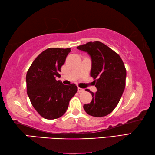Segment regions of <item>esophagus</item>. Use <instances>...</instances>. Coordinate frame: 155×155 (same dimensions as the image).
Instances as JSON below:
<instances>
[{
    "label": "esophagus",
    "mask_w": 155,
    "mask_h": 155,
    "mask_svg": "<svg viewBox=\"0 0 155 155\" xmlns=\"http://www.w3.org/2000/svg\"><path fill=\"white\" fill-rule=\"evenodd\" d=\"M78 92H83V91H84V89L78 87Z\"/></svg>",
    "instance_id": "1"
}]
</instances>
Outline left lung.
I'll list each match as a JSON object with an SVG mask.
<instances>
[{"label":"left lung","mask_w":155,"mask_h":155,"mask_svg":"<svg viewBox=\"0 0 155 155\" xmlns=\"http://www.w3.org/2000/svg\"><path fill=\"white\" fill-rule=\"evenodd\" d=\"M77 48L91 57L90 75L97 88L96 93L86 90L92 100L83 108L91 116H106L116 107L124 90L127 71L124 63L118 54L101 41H90Z\"/></svg>","instance_id":"1"}]
</instances>
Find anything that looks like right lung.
I'll list each match as a JSON object with an SVG mask.
<instances>
[{
  "label": "right lung",
  "mask_w": 155,
  "mask_h": 155,
  "mask_svg": "<svg viewBox=\"0 0 155 155\" xmlns=\"http://www.w3.org/2000/svg\"><path fill=\"white\" fill-rule=\"evenodd\" d=\"M70 51V48L46 49L36 57L27 71L28 96L33 107L45 119L61 117L77 92L75 84L65 85L56 80L61 77V66Z\"/></svg>",
  "instance_id": "1"
}]
</instances>
